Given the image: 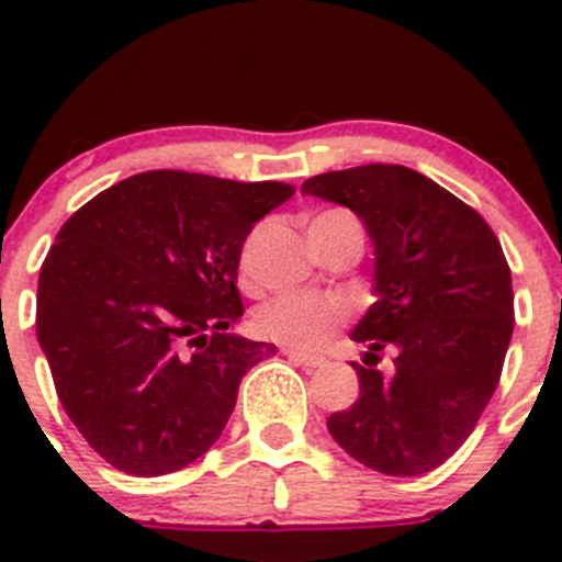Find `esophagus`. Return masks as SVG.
Segmentation results:
<instances>
[{
    "mask_svg": "<svg viewBox=\"0 0 562 562\" xmlns=\"http://www.w3.org/2000/svg\"><path fill=\"white\" fill-rule=\"evenodd\" d=\"M282 353H285L291 361H296V364H302L304 370H317V367L326 364V359H323V356L304 353V350H296V348H282Z\"/></svg>",
    "mask_w": 562,
    "mask_h": 562,
    "instance_id": "obj_1",
    "label": "esophagus"
}]
</instances>
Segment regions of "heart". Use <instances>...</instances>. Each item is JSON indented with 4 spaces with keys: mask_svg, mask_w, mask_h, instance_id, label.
<instances>
[{
    "mask_svg": "<svg viewBox=\"0 0 562 562\" xmlns=\"http://www.w3.org/2000/svg\"><path fill=\"white\" fill-rule=\"evenodd\" d=\"M331 220H348L356 223L348 212H331L317 214L315 223H331ZM348 307L345 302L334 296H321V293H280V296L269 299L260 304L255 313V331L260 337L271 339L277 345L296 350H313L317 345L326 342L334 334V328L345 321Z\"/></svg>",
    "mask_w": 562,
    "mask_h": 562,
    "instance_id": "1",
    "label": "heart"
}]
</instances>
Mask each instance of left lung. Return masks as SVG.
Returning a JSON list of instances; mask_svg holds the SVG:
<instances>
[{
  "label": "left lung",
  "instance_id": "obj_1",
  "mask_svg": "<svg viewBox=\"0 0 562 562\" xmlns=\"http://www.w3.org/2000/svg\"><path fill=\"white\" fill-rule=\"evenodd\" d=\"M302 192L350 209L367 228L375 304L350 337L367 356L386 345L396 353L391 375L350 361L361 394L328 416V432L378 473H429L468 440L501 381L514 331L501 241L468 203L405 166L328 171Z\"/></svg>",
  "mask_w": 562,
  "mask_h": 562
}]
</instances>
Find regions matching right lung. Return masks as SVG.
Listing matches in <instances>:
<instances>
[{
  "instance_id": "1",
  "label": "right lung",
  "mask_w": 562,
  "mask_h": 562,
  "mask_svg": "<svg viewBox=\"0 0 562 562\" xmlns=\"http://www.w3.org/2000/svg\"><path fill=\"white\" fill-rule=\"evenodd\" d=\"M282 181L135 173L83 203L37 282V342L61 407L105 462L166 475L206 454L241 378L277 353L231 331L241 245Z\"/></svg>"
}]
</instances>
